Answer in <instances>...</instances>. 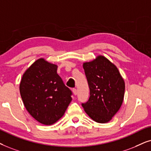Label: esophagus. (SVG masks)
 <instances>
[{
    "instance_id": "obj_1",
    "label": "esophagus",
    "mask_w": 151,
    "mask_h": 151,
    "mask_svg": "<svg viewBox=\"0 0 151 151\" xmlns=\"http://www.w3.org/2000/svg\"><path fill=\"white\" fill-rule=\"evenodd\" d=\"M72 92H73V94L74 95H77V90L76 88H73V89H72Z\"/></svg>"
}]
</instances>
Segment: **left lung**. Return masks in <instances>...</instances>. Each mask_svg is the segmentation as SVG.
<instances>
[{"instance_id": "obj_1", "label": "left lung", "mask_w": 151, "mask_h": 151, "mask_svg": "<svg viewBox=\"0 0 151 151\" xmlns=\"http://www.w3.org/2000/svg\"><path fill=\"white\" fill-rule=\"evenodd\" d=\"M83 67L90 88V98L82 104L88 116L98 123H107L123 103L125 83L117 68L104 56L85 62Z\"/></svg>"}]
</instances>
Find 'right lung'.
<instances>
[{"instance_id": "right-lung-1", "label": "right lung", "mask_w": 151, "mask_h": 151, "mask_svg": "<svg viewBox=\"0 0 151 151\" xmlns=\"http://www.w3.org/2000/svg\"><path fill=\"white\" fill-rule=\"evenodd\" d=\"M57 68L41 58L27 68L20 83L25 108L44 125H52L61 119L72 101V91L57 74Z\"/></svg>"}]
</instances>
